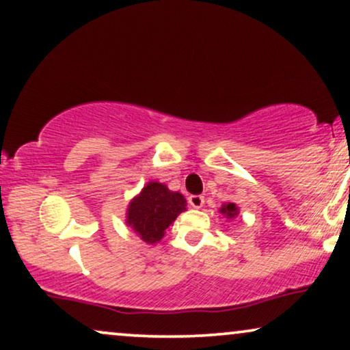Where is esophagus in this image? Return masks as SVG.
I'll return each instance as SVG.
<instances>
[{"mask_svg": "<svg viewBox=\"0 0 350 350\" xmlns=\"http://www.w3.org/2000/svg\"><path fill=\"white\" fill-rule=\"evenodd\" d=\"M187 202H189V205L192 206V208H202L205 204V197L204 196H189V199H187Z\"/></svg>", "mask_w": 350, "mask_h": 350, "instance_id": "34e87169", "label": "esophagus"}]
</instances>
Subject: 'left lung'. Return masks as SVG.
<instances>
[{
  "instance_id": "left-lung-1",
  "label": "left lung",
  "mask_w": 350,
  "mask_h": 350,
  "mask_svg": "<svg viewBox=\"0 0 350 350\" xmlns=\"http://www.w3.org/2000/svg\"><path fill=\"white\" fill-rule=\"evenodd\" d=\"M222 215H226L227 217H235L238 215V208L235 206V204H227L221 208Z\"/></svg>"
}]
</instances>
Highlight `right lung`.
<instances>
[{"label":"right lung","instance_id":"add662e5","mask_svg":"<svg viewBox=\"0 0 350 350\" xmlns=\"http://www.w3.org/2000/svg\"><path fill=\"white\" fill-rule=\"evenodd\" d=\"M186 210V200L180 192H172L163 183H148L140 196L129 204L128 224L146 243H156L164 237L181 211Z\"/></svg>","mask_w":350,"mask_h":350}]
</instances>
